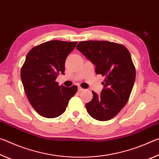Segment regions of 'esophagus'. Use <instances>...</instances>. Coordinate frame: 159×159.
Segmentation results:
<instances>
[{
    "label": "esophagus",
    "instance_id": "esophagus-1",
    "mask_svg": "<svg viewBox=\"0 0 159 159\" xmlns=\"http://www.w3.org/2000/svg\"><path fill=\"white\" fill-rule=\"evenodd\" d=\"M78 90H79V92H81V91L84 90V89H83V88H82L81 87H79V89H78Z\"/></svg>",
    "mask_w": 159,
    "mask_h": 159
}]
</instances>
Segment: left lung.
I'll return each instance as SVG.
<instances>
[{
	"label": "left lung",
	"mask_w": 159,
	"mask_h": 159,
	"mask_svg": "<svg viewBox=\"0 0 159 159\" xmlns=\"http://www.w3.org/2000/svg\"><path fill=\"white\" fill-rule=\"evenodd\" d=\"M76 48L95 66V73L105 77L99 95L85 107L93 118L105 121L111 119L127 103L135 80V68L130 53L124 45L105 41H81Z\"/></svg>",
	"instance_id": "left-lung-1"
}]
</instances>
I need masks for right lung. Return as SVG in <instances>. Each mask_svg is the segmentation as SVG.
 Returning <instances> with one entry per match:
<instances>
[{"label": "right lung", "instance_id": "add662e5", "mask_svg": "<svg viewBox=\"0 0 159 159\" xmlns=\"http://www.w3.org/2000/svg\"><path fill=\"white\" fill-rule=\"evenodd\" d=\"M77 42L50 41L34 47L28 52L21 69V80L29 102L45 118L63 114L78 87L66 88L55 81L64 74V64Z\"/></svg>", "mask_w": 159, "mask_h": 159}]
</instances>
